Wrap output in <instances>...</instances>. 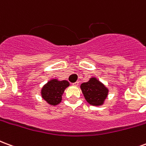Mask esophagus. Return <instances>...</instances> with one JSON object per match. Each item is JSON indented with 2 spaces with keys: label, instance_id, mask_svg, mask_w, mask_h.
Here are the masks:
<instances>
[{
  "label": "esophagus",
  "instance_id": "1",
  "mask_svg": "<svg viewBox=\"0 0 146 146\" xmlns=\"http://www.w3.org/2000/svg\"><path fill=\"white\" fill-rule=\"evenodd\" d=\"M79 81H76V82H75V83H73V86H76H76H78V85H79Z\"/></svg>",
  "mask_w": 146,
  "mask_h": 146
}]
</instances>
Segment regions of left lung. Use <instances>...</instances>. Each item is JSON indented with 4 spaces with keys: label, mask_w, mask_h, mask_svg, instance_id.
Segmentation results:
<instances>
[{
    "label": "left lung",
    "mask_w": 146,
    "mask_h": 146,
    "mask_svg": "<svg viewBox=\"0 0 146 146\" xmlns=\"http://www.w3.org/2000/svg\"><path fill=\"white\" fill-rule=\"evenodd\" d=\"M80 89L86 101L95 106L104 104L109 94V89L96 77H91L88 82L81 84Z\"/></svg>",
    "instance_id": "left-lung-1"
}]
</instances>
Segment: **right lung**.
Here are the masks:
<instances>
[{"label":"right lung","mask_w":146,"mask_h":146,"mask_svg":"<svg viewBox=\"0 0 146 146\" xmlns=\"http://www.w3.org/2000/svg\"><path fill=\"white\" fill-rule=\"evenodd\" d=\"M70 86L67 80L52 79L43 86L40 91L42 98L48 104L57 106L62 102V96L66 88Z\"/></svg>","instance_id":"obj_1"}]
</instances>
